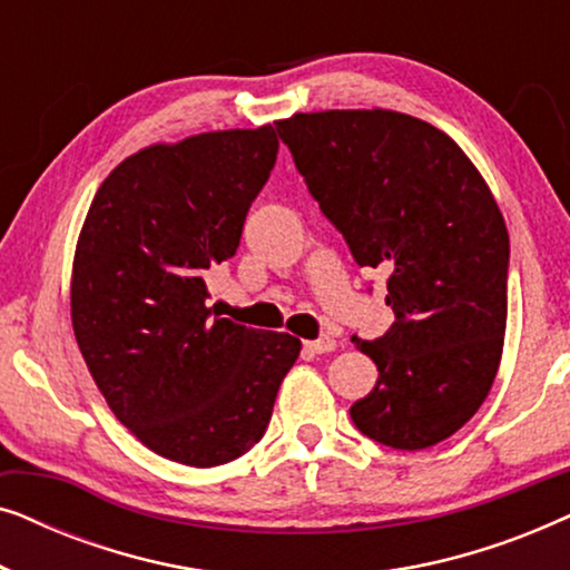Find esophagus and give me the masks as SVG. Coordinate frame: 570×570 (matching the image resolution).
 I'll list each match as a JSON object with an SVG mask.
<instances>
[{"label":"esophagus","mask_w":570,"mask_h":570,"mask_svg":"<svg viewBox=\"0 0 570 570\" xmlns=\"http://www.w3.org/2000/svg\"><path fill=\"white\" fill-rule=\"evenodd\" d=\"M337 347V340L334 337H318V340H311V342H306V350L308 353H316V355H322V353H332V350Z\"/></svg>","instance_id":"34e87169"}]
</instances>
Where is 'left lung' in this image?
Instances as JSON below:
<instances>
[{"label": "left lung", "mask_w": 570, "mask_h": 570, "mask_svg": "<svg viewBox=\"0 0 570 570\" xmlns=\"http://www.w3.org/2000/svg\"><path fill=\"white\" fill-rule=\"evenodd\" d=\"M275 127L353 259L389 275L396 318L384 337H353L379 381L350 417L392 449L446 441L501 365L509 230L493 191L454 139L415 116L347 108Z\"/></svg>", "instance_id": "left-lung-1"}]
</instances>
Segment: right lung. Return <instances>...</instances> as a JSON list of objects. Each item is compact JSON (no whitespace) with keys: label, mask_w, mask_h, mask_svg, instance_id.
I'll return each mask as SVG.
<instances>
[{"label":"right lung","mask_w":570,"mask_h":570,"mask_svg":"<svg viewBox=\"0 0 570 570\" xmlns=\"http://www.w3.org/2000/svg\"><path fill=\"white\" fill-rule=\"evenodd\" d=\"M277 147L272 124L145 147L100 184L77 238V345L114 415L170 462L246 454L301 355L298 337L207 306V272L236 254Z\"/></svg>","instance_id":"1"}]
</instances>
